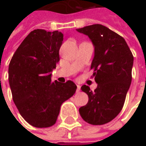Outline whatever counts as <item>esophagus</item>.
<instances>
[{
    "label": "esophagus",
    "mask_w": 146,
    "mask_h": 146,
    "mask_svg": "<svg viewBox=\"0 0 146 146\" xmlns=\"http://www.w3.org/2000/svg\"><path fill=\"white\" fill-rule=\"evenodd\" d=\"M80 91V85H77V89H76V93H79Z\"/></svg>",
    "instance_id": "1"
}]
</instances>
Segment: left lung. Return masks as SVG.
<instances>
[{
    "mask_svg": "<svg viewBox=\"0 0 146 146\" xmlns=\"http://www.w3.org/2000/svg\"><path fill=\"white\" fill-rule=\"evenodd\" d=\"M76 30L93 42L92 78L98 84L94 91L87 85L82 86L88 102L79 111L85 122L102 125L114 119L123 109L132 82L133 55L125 40L105 26L93 24Z\"/></svg>",
    "mask_w": 146,
    "mask_h": 146,
    "instance_id": "1",
    "label": "left lung"
}]
</instances>
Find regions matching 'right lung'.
Here are the masks:
<instances>
[{"instance_id":"1","label":"right lung","mask_w":146,"mask_h":146,"mask_svg":"<svg viewBox=\"0 0 146 146\" xmlns=\"http://www.w3.org/2000/svg\"><path fill=\"white\" fill-rule=\"evenodd\" d=\"M62 40L63 34L58 31L34 30L21 43L9 65L13 101L31 126H53L61 105L76 93L77 86L71 80L51 81Z\"/></svg>"}]
</instances>
